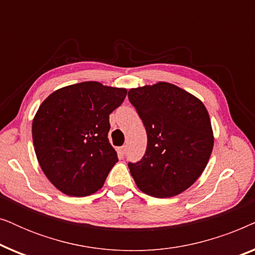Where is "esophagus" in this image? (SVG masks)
Listing matches in <instances>:
<instances>
[{"mask_svg":"<svg viewBox=\"0 0 255 255\" xmlns=\"http://www.w3.org/2000/svg\"><path fill=\"white\" fill-rule=\"evenodd\" d=\"M125 152H127V146H121V147H118V153H120L121 156H123L125 154Z\"/></svg>","mask_w":255,"mask_h":255,"instance_id":"34e87169","label":"esophagus"}]
</instances>
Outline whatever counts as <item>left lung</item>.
I'll list each match as a JSON object with an SVG mask.
<instances>
[{"label":"left lung","mask_w":255,"mask_h":255,"mask_svg":"<svg viewBox=\"0 0 255 255\" xmlns=\"http://www.w3.org/2000/svg\"><path fill=\"white\" fill-rule=\"evenodd\" d=\"M128 96L147 133L142 159L128 162L135 184L153 197L181 194L203 173L214 147L207 108L168 82L132 88Z\"/></svg>","instance_id":"8db88e82"}]
</instances>
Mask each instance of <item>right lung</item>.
Returning a JSON list of instances; mask_svg holds the SVG:
<instances>
[{
    "label": "right lung",
    "mask_w": 255,
    "mask_h": 255,
    "mask_svg": "<svg viewBox=\"0 0 255 255\" xmlns=\"http://www.w3.org/2000/svg\"><path fill=\"white\" fill-rule=\"evenodd\" d=\"M128 90L96 81L55 90L40 104L32 122L37 160L53 186L68 196L96 193L118 161L108 139L109 115Z\"/></svg>",
    "instance_id": "obj_1"
}]
</instances>
